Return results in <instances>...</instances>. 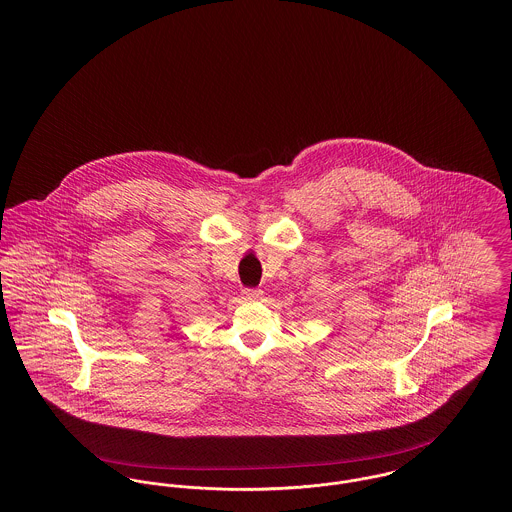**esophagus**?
Here are the masks:
<instances>
[{"instance_id": "esophagus-1", "label": "esophagus", "mask_w": 512, "mask_h": 512, "mask_svg": "<svg viewBox=\"0 0 512 512\" xmlns=\"http://www.w3.org/2000/svg\"><path fill=\"white\" fill-rule=\"evenodd\" d=\"M243 298L249 301H257L263 298V292L261 290H253V288H247V290H243Z\"/></svg>"}]
</instances>
